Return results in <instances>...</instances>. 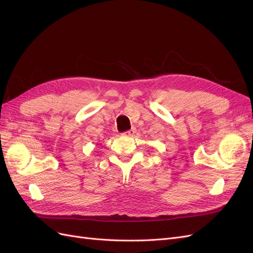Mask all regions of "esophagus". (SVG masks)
<instances>
[{"mask_svg": "<svg viewBox=\"0 0 253 253\" xmlns=\"http://www.w3.org/2000/svg\"><path fill=\"white\" fill-rule=\"evenodd\" d=\"M135 133H136V128L133 127V128L129 129V131H126V132H125V133H122V135H124V136H127V137H132V136L135 135Z\"/></svg>", "mask_w": 253, "mask_h": 253, "instance_id": "34e87169", "label": "esophagus"}]
</instances>
